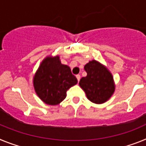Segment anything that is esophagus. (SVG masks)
Wrapping results in <instances>:
<instances>
[{"label": "esophagus", "mask_w": 146, "mask_h": 146, "mask_svg": "<svg viewBox=\"0 0 146 146\" xmlns=\"http://www.w3.org/2000/svg\"><path fill=\"white\" fill-rule=\"evenodd\" d=\"M76 78H77V80H78V82H79V81H80V78H81L80 75H76Z\"/></svg>", "instance_id": "34e87169"}]
</instances>
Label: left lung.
<instances>
[{
  "mask_svg": "<svg viewBox=\"0 0 146 146\" xmlns=\"http://www.w3.org/2000/svg\"><path fill=\"white\" fill-rule=\"evenodd\" d=\"M84 70L87 75L81 78L79 86L84 91L87 98L97 104L106 102L115 90L111 72L106 66L95 59L86 64Z\"/></svg>",
  "mask_w": 146,
  "mask_h": 146,
  "instance_id": "left-lung-1",
  "label": "left lung"
}]
</instances>
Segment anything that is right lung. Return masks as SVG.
Segmentation results:
<instances>
[{
	"label": "right lung",
	"mask_w": 146,
	"mask_h": 146,
	"mask_svg": "<svg viewBox=\"0 0 146 146\" xmlns=\"http://www.w3.org/2000/svg\"><path fill=\"white\" fill-rule=\"evenodd\" d=\"M78 82L69 66L61 63L59 56H48L42 61L33 77L37 96L45 104L58 105L67 96V91Z\"/></svg>",
	"instance_id": "1"
}]
</instances>
